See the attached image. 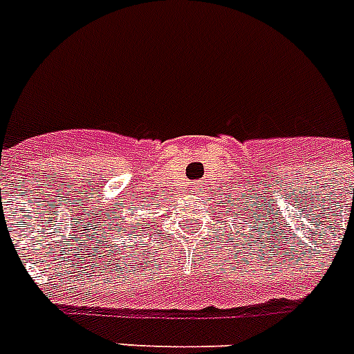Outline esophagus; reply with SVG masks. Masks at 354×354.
<instances>
[{
  "instance_id": "34e87169",
  "label": "esophagus",
  "mask_w": 354,
  "mask_h": 354,
  "mask_svg": "<svg viewBox=\"0 0 354 354\" xmlns=\"http://www.w3.org/2000/svg\"><path fill=\"white\" fill-rule=\"evenodd\" d=\"M191 189H192V192H200V191H203V185L202 183H192Z\"/></svg>"
}]
</instances>
